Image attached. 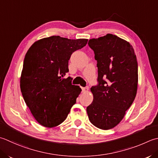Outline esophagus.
<instances>
[{"label": "esophagus", "mask_w": 158, "mask_h": 158, "mask_svg": "<svg viewBox=\"0 0 158 158\" xmlns=\"http://www.w3.org/2000/svg\"><path fill=\"white\" fill-rule=\"evenodd\" d=\"M81 89H82V92H87L88 91L89 88L88 86H86L85 88H81Z\"/></svg>", "instance_id": "obj_1"}]
</instances>
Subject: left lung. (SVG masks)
I'll return each mask as SVG.
<instances>
[{
  "label": "left lung",
  "instance_id": "1",
  "mask_svg": "<svg viewBox=\"0 0 158 158\" xmlns=\"http://www.w3.org/2000/svg\"><path fill=\"white\" fill-rule=\"evenodd\" d=\"M88 45L97 61L98 83L90 88L94 98L86 110L92 125L107 130L121 121L135 99L137 59L129 42L112 34L90 39Z\"/></svg>",
  "mask_w": 158,
  "mask_h": 158
}]
</instances>
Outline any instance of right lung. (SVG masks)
Here are the masks:
<instances>
[{
  "label": "right lung",
  "instance_id": "obj_1",
  "mask_svg": "<svg viewBox=\"0 0 158 158\" xmlns=\"http://www.w3.org/2000/svg\"><path fill=\"white\" fill-rule=\"evenodd\" d=\"M88 40L53 35L34 42L26 53L21 92L32 115L42 126L60 125L75 104L81 89L72 85V78L65 75L71 55L85 46Z\"/></svg>",
  "mask_w": 158,
  "mask_h": 158
}]
</instances>
